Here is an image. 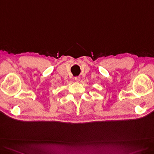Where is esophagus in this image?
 Returning a JSON list of instances; mask_svg holds the SVG:
<instances>
[{"label": "esophagus", "mask_w": 154, "mask_h": 154, "mask_svg": "<svg viewBox=\"0 0 154 154\" xmlns=\"http://www.w3.org/2000/svg\"><path fill=\"white\" fill-rule=\"evenodd\" d=\"M80 79H81V77H75V80L77 82L79 81Z\"/></svg>", "instance_id": "obj_1"}]
</instances>
